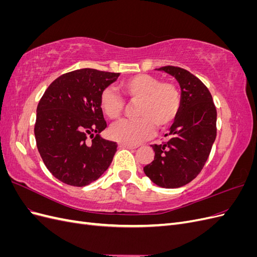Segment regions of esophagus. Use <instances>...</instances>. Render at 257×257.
<instances>
[{
	"mask_svg": "<svg viewBox=\"0 0 257 257\" xmlns=\"http://www.w3.org/2000/svg\"><path fill=\"white\" fill-rule=\"evenodd\" d=\"M120 148H124V149H136L137 146H132V145H126V144H119Z\"/></svg>",
	"mask_w": 257,
	"mask_h": 257,
	"instance_id": "34e87169",
	"label": "esophagus"
}]
</instances>
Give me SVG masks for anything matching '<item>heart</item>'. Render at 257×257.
Returning <instances> with one entry per match:
<instances>
[{
	"mask_svg": "<svg viewBox=\"0 0 257 257\" xmlns=\"http://www.w3.org/2000/svg\"><path fill=\"white\" fill-rule=\"evenodd\" d=\"M120 87L131 103H137L133 120H121L110 126L109 136L121 144L136 145L150 138L155 126L166 128L180 111L182 95L174 82L161 81L158 77L148 74H137L123 80ZM99 106L109 119H116L122 114L125 102L111 88H105L99 95Z\"/></svg>",
	"mask_w": 257,
	"mask_h": 257,
	"instance_id": "heart-1",
	"label": "heart"
}]
</instances>
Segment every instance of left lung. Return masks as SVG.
Returning a JSON list of instances; mask_svg holds the SVG:
<instances>
[{
	"label": "left lung",
	"instance_id": "left-lung-1",
	"mask_svg": "<svg viewBox=\"0 0 257 257\" xmlns=\"http://www.w3.org/2000/svg\"><path fill=\"white\" fill-rule=\"evenodd\" d=\"M158 69L178 80L182 104L167 141L152 145L154 160L144 172L159 186L176 189L191 182L205 166L216 137V108L208 88L189 71L172 65Z\"/></svg>",
	"mask_w": 257,
	"mask_h": 257
}]
</instances>
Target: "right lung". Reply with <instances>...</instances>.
Wrapping results in <instances>:
<instances>
[{"instance_id":"obj_1","label":"right lung","mask_w":257,"mask_h":257,"mask_svg":"<svg viewBox=\"0 0 257 257\" xmlns=\"http://www.w3.org/2000/svg\"><path fill=\"white\" fill-rule=\"evenodd\" d=\"M119 75L76 69L58 77L45 91L34 134L44 164L60 181L84 186L109 167L118 145L99 136L107 126L99 95Z\"/></svg>"}]
</instances>
